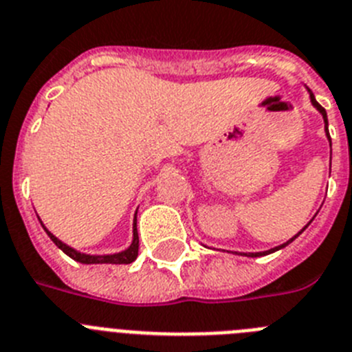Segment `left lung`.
Segmentation results:
<instances>
[{
    "mask_svg": "<svg viewBox=\"0 0 352 352\" xmlns=\"http://www.w3.org/2000/svg\"><path fill=\"white\" fill-rule=\"evenodd\" d=\"M310 99H311V104H314V106H316V108L319 109L320 113H322L324 124H326V134H328V138H329V133H328V115H326V109H324L322 106H320V104L317 102V100H316V97H314V94H310ZM329 140H331V138H329ZM308 225H310V223H308ZM308 225H307V227H308ZM307 227H305V228H307ZM305 228H303V230H305ZM303 230H301V232H303ZM301 232H299V234H301ZM299 234H298V235H299ZM298 235H294V237H292V239H290V241H287V243H285V244H282V246H278V248H273V250H269V252H262V253H250L248 256H261V255H267V253H273V252H276V250H282V248H285L287 244H289V243H292V241H294L296 237H298Z\"/></svg>",
    "mask_w": 352,
    "mask_h": 352,
    "instance_id": "8db88e82",
    "label": "left lung"
}]
</instances>
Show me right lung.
Returning a JSON list of instances; mask_svg holds the SVG:
<instances>
[{
  "label": "right lung",
  "mask_w": 352,
  "mask_h": 352,
  "mask_svg": "<svg viewBox=\"0 0 352 352\" xmlns=\"http://www.w3.org/2000/svg\"><path fill=\"white\" fill-rule=\"evenodd\" d=\"M42 227H44V225H42ZM44 230L47 232V235L51 237V241L56 244L58 248L62 250L63 253H67L70 258H74V261L81 262V264H131V262L136 261V256H138L140 239H138V230H136V218H134L133 244H131L129 248L125 250V252L115 253V255H85V253L76 252L74 248H70V246L63 244L60 239H56V237H54V235L51 234V232H49L45 227H44Z\"/></svg>",
  "instance_id": "right-lung-1"
}]
</instances>
